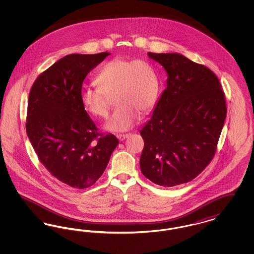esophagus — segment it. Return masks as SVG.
Masks as SVG:
<instances>
[{
  "mask_svg": "<svg viewBox=\"0 0 254 254\" xmlns=\"http://www.w3.org/2000/svg\"><path fill=\"white\" fill-rule=\"evenodd\" d=\"M130 135V133H126V134H118L117 135V138L120 140V141H124L126 138H127L128 136Z\"/></svg>",
  "mask_w": 254,
  "mask_h": 254,
  "instance_id": "obj_1",
  "label": "esophagus"
}]
</instances>
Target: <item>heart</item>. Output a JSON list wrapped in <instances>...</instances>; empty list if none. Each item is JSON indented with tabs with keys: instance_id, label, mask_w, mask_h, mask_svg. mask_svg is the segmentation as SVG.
I'll return each mask as SVG.
<instances>
[{
	"instance_id": "b5f03b06",
	"label": "heart",
	"mask_w": 254,
	"mask_h": 254,
	"mask_svg": "<svg viewBox=\"0 0 254 254\" xmlns=\"http://www.w3.org/2000/svg\"><path fill=\"white\" fill-rule=\"evenodd\" d=\"M97 87L85 86L80 100L86 111L99 118L109 116V97L117 106L107 128L124 131L131 128L140 116L154 107L159 95V79L154 66L145 59L116 57L106 63L95 77Z\"/></svg>"
}]
</instances>
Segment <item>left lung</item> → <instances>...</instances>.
Returning a JSON list of instances; mask_svg holds the SVG:
<instances>
[{
	"label": "left lung",
	"mask_w": 254,
	"mask_h": 254,
	"mask_svg": "<svg viewBox=\"0 0 254 254\" xmlns=\"http://www.w3.org/2000/svg\"><path fill=\"white\" fill-rule=\"evenodd\" d=\"M168 73L167 88L140 131V168L162 187L193 180L211 162L227 116L217 76L178 53L147 52Z\"/></svg>",
	"instance_id": "8db88e82"
}]
</instances>
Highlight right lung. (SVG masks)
Masks as SVG:
<instances>
[{
	"label": "right lung",
	"instance_id": "1",
	"mask_svg": "<svg viewBox=\"0 0 254 254\" xmlns=\"http://www.w3.org/2000/svg\"><path fill=\"white\" fill-rule=\"evenodd\" d=\"M109 55H66L41 73L29 92V141L49 173L75 189L96 183L119 144L113 134L99 132L80 100L86 75Z\"/></svg>",
	"mask_w": 254,
	"mask_h": 254
}]
</instances>
